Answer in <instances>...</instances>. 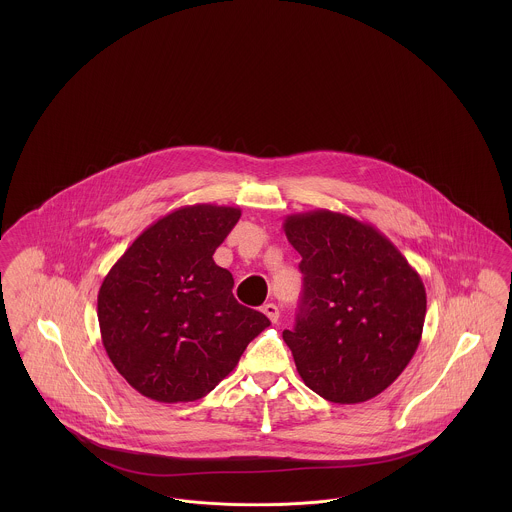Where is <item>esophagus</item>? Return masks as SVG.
I'll return each instance as SVG.
<instances>
[{
  "instance_id": "1",
  "label": "esophagus",
  "mask_w": 512,
  "mask_h": 512,
  "mask_svg": "<svg viewBox=\"0 0 512 512\" xmlns=\"http://www.w3.org/2000/svg\"><path fill=\"white\" fill-rule=\"evenodd\" d=\"M261 311L267 315L270 322H276L278 317H280V311H278V307H276L274 303H267V305H263V309H261Z\"/></svg>"
}]
</instances>
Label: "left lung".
<instances>
[{
	"label": "left lung",
	"mask_w": 512,
	"mask_h": 512,
	"mask_svg": "<svg viewBox=\"0 0 512 512\" xmlns=\"http://www.w3.org/2000/svg\"><path fill=\"white\" fill-rule=\"evenodd\" d=\"M301 255V309L282 338L307 388L340 405L391 386L422 338L420 274L372 224L317 209L284 220Z\"/></svg>",
	"instance_id": "obj_1"
}]
</instances>
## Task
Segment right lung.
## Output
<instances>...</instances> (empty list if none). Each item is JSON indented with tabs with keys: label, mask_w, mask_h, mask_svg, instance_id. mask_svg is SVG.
I'll list each match as a JSON object with an SVG mask.
<instances>
[{
	"label": "right lung",
	"mask_w": 512,
	"mask_h": 512,
	"mask_svg": "<svg viewBox=\"0 0 512 512\" xmlns=\"http://www.w3.org/2000/svg\"><path fill=\"white\" fill-rule=\"evenodd\" d=\"M240 217L238 207H180L147 226L103 278V347L122 378L147 399L205 397L270 324L234 299L232 274L213 261Z\"/></svg>",
	"instance_id": "obj_1"
}]
</instances>
